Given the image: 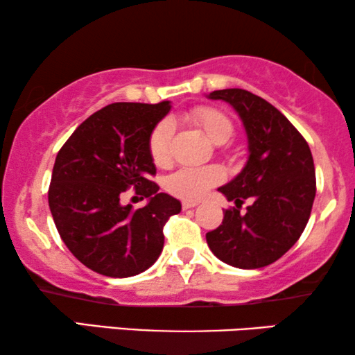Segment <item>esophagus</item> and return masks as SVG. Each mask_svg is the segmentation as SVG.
Segmentation results:
<instances>
[{
  "mask_svg": "<svg viewBox=\"0 0 355 355\" xmlns=\"http://www.w3.org/2000/svg\"><path fill=\"white\" fill-rule=\"evenodd\" d=\"M198 205V202H189L184 200L182 202V210H189V208H196Z\"/></svg>",
  "mask_w": 355,
  "mask_h": 355,
  "instance_id": "34e87169",
  "label": "esophagus"
}]
</instances>
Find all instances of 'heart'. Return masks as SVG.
Masks as SVG:
<instances>
[{
    "label": "heart",
    "instance_id": "obj_1",
    "mask_svg": "<svg viewBox=\"0 0 355 355\" xmlns=\"http://www.w3.org/2000/svg\"><path fill=\"white\" fill-rule=\"evenodd\" d=\"M187 119L197 125L215 144L230 140L234 134V125L226 113L213 106H198L187 114ZM173 124L168 119L159 121L148 135V152L157 166H168L171 162ZM225 179L220 166H182L169 174L164 181L168 192L182 200H198L207 191L218 186Z\"/></svg>",
    "mask_w": 355,
    "mask_h": 355
}]
</instances>
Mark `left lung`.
Masks as SVG:
<instances>
[{"label": "left lung", "instance_id": "left-lung-1", "mask_svg": "<svg viewBox=\"0 0 355 355\" xmlns=\"http://www.w3.org/2000/svg\"><path fill=\"white\" fill-rule=\"evenodd\" d=\"M239 113L249 137V162L236 179L218 189L236 207L207 232L218 259L242 270L281 259L302 234L312 211L317 181L307 140L273 105L244 89L215 90ZM252 201L245 212L241 203Z\"/></svg>", "mask_w": 355, "mask_h": 355}]
</instances>
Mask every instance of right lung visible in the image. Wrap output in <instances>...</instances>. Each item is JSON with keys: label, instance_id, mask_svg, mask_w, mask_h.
Instances as JSON below:
<instances>
[{"label": "right lung", "instance_id": "add662e5", "mask_svg": "<svg viewBox=\"0 0 355 355\" xmlns=\"http://www.w3.org/2000/svg\"><path fill=\"white\" fill-rule=\"evenodd\" d=\"M169 101L111 103L87 118L58 152L48 203L71 254L110 278L150 268L162 254L163 227L181 202L158 192L148 135ZM130 187L149 203L132 211L120 203Z\"/></svg>", "mask_w": 355, "mask_h": 355}]
</instances>
